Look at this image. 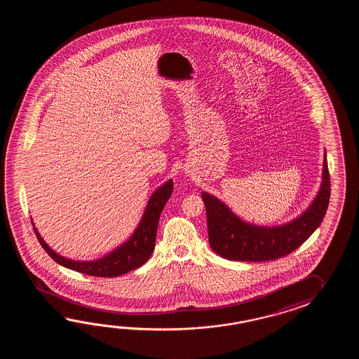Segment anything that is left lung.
Returning a JSON list of instances; mask_svg holds the SVG:
<instances>
[{"label": "left lung", "mask_w": 359, "mask_h": 359, "mask_svg": "<svg viewBox=\"0 0 359 359\" xmlns=\"http://www.w3.org/2000/svg\"><path fill=\"white\" fill-rule=\"evenodd\" d=\"M330 173L323 155L322 182L316 198L305 212L278 226H258L238 218L221 200L203 192L209 244L219 257L229 260L266 262L285 257L320 227L330 201Z\"/></svg>", "instance_id": "8db88e82"}]
</instances>
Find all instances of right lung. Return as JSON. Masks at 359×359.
<instances>
[{
	"instance_id": "obj_1",
	"label": "right lung",
	"mask_w": 359,
	"mask_h": 359,
	"mask_svg": "<svg viewBox=\"0 0 359 359\" xmlns=\"http://www.w3.org/2000/svg\"><path fill=\"white\" fill-rule=\"evenodd\" d=\"M172 191H173V180H169L164 184H161L159 189L154 191L153 195L147 201L142 218L135 229V232L132 233V236L126 243L119 245L113 252L96 260L82 262V260H72L65 257H61L60 254L54 252L43 241L39 231L34 227L33 222L32 224L36 232V236L39 238V244L42 245L45 252L62 267L81 272L83 275L116 277L141 267L153 254L161 210L170 198Z\"/></svg>"
}]
</instances>
